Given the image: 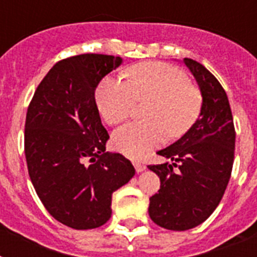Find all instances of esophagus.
<instances>
[{"mask_svg":"<svg viewBox=\"0 0 257 257\" xmlns=\"http://www.w3.org/2000/svg\"><path fill=\"white\" fill-rule=\"evenodd\" d=\"M133 165H135L136 172H137V173L144 172V170H145V169H147V166H145V165L141 164V162H139V161H135V162H133Z\"/></svg>","mask_w":257,"mask_h":257,"instance_id":"34e87169","label":"esophagus"}]
</instances>
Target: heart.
<instances>
[{
  "mask_svg": "<svg viewBox=\"0 0 257 257\" xmlns=\"http://www.w3.org/2000/svg\"><path fill=\"white\" fill-rule=\"evenodd\" d=\"M145 101L147 120L126 125L113 137L114 148L129 157H141L162 145L168 136L178 139L185 135L197 121L202 108L201 91L190 83L189 76L161 62L135 66L131 81L107 76L96 91L100 114L112 126L124 124L137 103Z\"/></svg>",
  "mask_w": 257,
  "mask_h": 257,
  "instance_id": "1",
  "label": "heart"
}]
</instances>
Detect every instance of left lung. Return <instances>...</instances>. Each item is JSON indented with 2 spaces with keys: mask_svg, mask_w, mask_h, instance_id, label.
I'll use <instances>...</instances> for the list:
<instances>
[{
  "mask_svg": "<svg viewBox=\"0 0 257 257\" xmlns=\"http://www.w3.org/2000/svg\"><path fill=\"white\" fill-rule=\"evenodd\" d=\"M183 62L201 88V114L178 141L158 150L173 165H148L161 182L158 193L149 199V216L173 231L197 227L214 212L230 181L236 136L222 84L197 60L185 58Z\"/></svg>",
  "mask_w": 257,
  "mask_h": 257,
  "instance_id": "8db88e82",
  "label": "left lung"
}]
</instances>
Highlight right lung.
<instances>
[{
	"mask_svg": "<svg viewBox=\"0 0 257 257\" xmlns=\"http://www.w3.org/2000/svg\"><path fill=\"white\" fill-rule=\"evenodd\" d=\"M121 58L81 54L59 60L35 89L25 122L27 170L39 199L58 222L75 230L103 226L112 194L135 176L109 139L96 105L100 80Z\"/></svg>",
	"mask_w": 257,
	"mask_h": 257,
	"instance_id": "1",
	"label": "right lung"
}]
</instances>
